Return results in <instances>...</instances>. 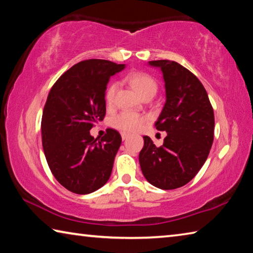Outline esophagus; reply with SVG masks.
I'll return each mask as SVG.
<instances>
[{
  "label": "esophagus",
  "instance_id": "obj_1",
  "mask_svg": "<svg viewBox=\"0 0 253 253\" xmlns=\"http://www.w3.org/2000/svg\"><path fill=\"white\" fill-rule=\"evenodd\" d=\"M128 137H129V134H127V132H122V138H123V140L127 139Z\"/></svg>",
  "mask_w": 253,
  "mask_h": 253
}]
</instances>
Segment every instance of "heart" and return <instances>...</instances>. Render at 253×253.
Instances as JSON below:
<instances>
[{"label": "heart", "mask_w": 253, "mask_h": 253, "mask_svg": "<svg viewBox=\"0 0 253 253\" xmlns=\"http://www.w3.org/2000/svg\"><path fill=\"white\" fill-rule=\"evenodd\" d=\"M128 84L134 89L140 98L145 95H155L157 91L156 81L151 76L144 72H134L127 77ZM116 84H111L106 90V101L107 104H111L114 100L115 93H116ZM144 123V117L139 114L132 113V111H124L118 116L113 119V126L117 129L123 131H135L142 126Z\"/></svg>", "instance_id": "obj_1"}]
</instances>
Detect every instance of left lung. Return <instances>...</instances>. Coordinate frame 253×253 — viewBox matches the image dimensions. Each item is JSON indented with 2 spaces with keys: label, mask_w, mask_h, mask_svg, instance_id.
<instances>
[{
  "label": "left lung",
  "mask_w": 253,
  "mask_h": 253,
  "mask_svg": "<svg viewBox=\"0 0 253 253\" xmlns=\"http://www.w3.org/2000/svg\"><path fill=\"white\" fill-rule=\"evenodd\" d=\"M163 74L165 104L155 124L168 136L157 147L144 136L139 164L145 178L161 190L185 185L202 168L214 137V113L203 84L186 68L169 60L148 61Z\"/></svg>",
  "instance_id": "8db88e82"
}]
</instances>
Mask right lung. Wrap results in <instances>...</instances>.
<instances>
[{
  "instance_id": "obj_1",
  "label": "right lung",
  "mask_w": 253,
  "mask_h": 253,
  "mask_svg": "<svg viewBox=\"0 0 253 253\" xmlns=\"http://www.w3.org/2000/svg\"><path fill=\"white\" fill-rule=\"evenodd\" d=\"M124 69L108 60H84L60 77L46 98L42 146L53 176L72 193H92L110 177L122 136L108 128L95 139L90 129L106 115L110 77Z\"/></svg>"
}]
</instances>
